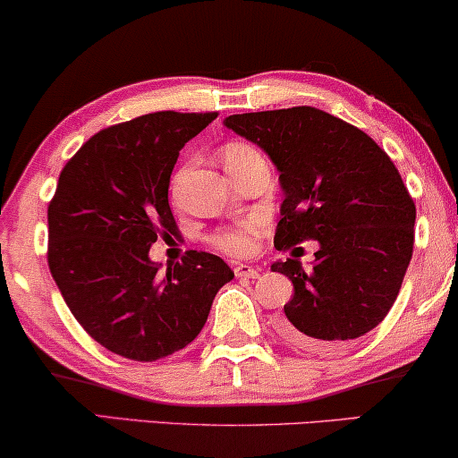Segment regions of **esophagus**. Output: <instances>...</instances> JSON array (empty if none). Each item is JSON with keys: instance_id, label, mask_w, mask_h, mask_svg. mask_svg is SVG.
Wrapping results in <instances>:
<instances>
[{"instance_id": "1", "label": "esophagus", "mask_w": 458, "mask_h": 458, "mask_svg": "<svg viewBox=\"0 0 458 458\" xmlns=\"http://www.w3.org/2000/svg\"><path fill=\"white\" fill-rule=\"evenodd\" d=\"M233 271H235V277H246V279H259L260 277V268L259 267L237 265Z\"/></svg>"}]
</instances>
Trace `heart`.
<instances>
[{
  "label": "heart",
  "instance_id": "obj_1",
  "mask_svg": "<svg viewBox=\"0 0 458 458\" xmlns=\"http://www.w3.org/2000/svg\"><path fill=\"white\" fill-rule=\"evenodd\" d=\"M252 152L254 149L243 146V143H231V146L223 149V160L227 162V160L240 158V156H246ZM265 227H267L265 218H260V216L246 218V221L235 225V227L216 231L215 237H212V243L227 254L248 256L254 250V237L260 235L262 231H265Z\"/></svg>",
  "mask_w": 458,
  "mask_h": 458
}]
</instances>
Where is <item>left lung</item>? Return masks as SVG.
Masks as SVG:
<instances>
[{
    "instance_id": "8db88e82",
    "label": "left lung",
    "mask_w": 458,
    "mask_h": 458,
    "mask_svg": "<svg viewBox=\"0 0 458 458\" xmlns=\"http://www.w3.org/2000/svg\"><path fill=\"white\" fill-rule=\"evenodd\" d=\"M279 171L284 191L275 246L318 243L315 262H273L293 284L277 329L302 350H334L384 321L409 268L415 204L398 168L367 133L298 106L223 121Z\"/></svg>"
}]
</instances>
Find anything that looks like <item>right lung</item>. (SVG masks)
Listing matches in <instances>:
<instances>
[{
	"label": "right lung",
	"instance_id": "right-lung-1",
	"mask_svg": "<svg viewBox=\"0 0 458 458\" xmlns=\"http://www.w3.org/2000/svg\"><path fill=\"white\" fill-rule=\"evenodd\" d=\"M216 112H152L93 135L62 168L47 208L52 277L74 318L124 359L152 362L196 340L227 262L190 250L177 265L149 259L174 233L168 185L179 152Z\"/></svg>",
	"mask_w": 458,
	"mask_h": 458
}]
</instances>
